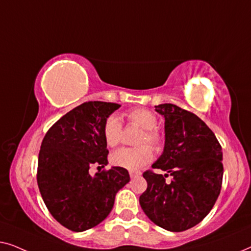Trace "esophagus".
I'll use <instances>...</instances> for the list:
<instances>
[{
	"label": "esophagus",
	"mask_w": 251,
	"mask_h": 251,
	"mask_svg": "<svg viewBox=\"0 0 251 251\" xmlns=\"http://www.w3.org/2000/svg\"><path fill=\"white\" fill-rule=\"evenodd\" d=\"M129 175L131 178H136V177H139L140 175H142V173H140V171H130Z\"/></svg>",
	"instance_id": "obj_1"
}]
</instances>
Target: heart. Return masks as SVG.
I'll list each match as a JSON object with an SVG mask.
<instances>
[{"mask_svg":"<svg viewBox=\"0 0 251 251\" xmlns=\"http://www.w3.org/2000/svg\"><path fill=\"white\" fill-rule=\"evenodd\" d=\"M128 119L133 125L143 129L138 143H150L154 146H159L161 137L155 130L157 125L156 116L147 109H135L128 113ZM105 143L108 146L114 147L121 140V121L116 115H111L106 120L102 128ZM153 157V150L149 145L138 147H122L111 154V162L116 167L125 168L128 170H137L150 162Z\"/></svg>","mask_w":251,"mask_h":251,"instance_id":"heart-1","label":"heart"}]
</instances>
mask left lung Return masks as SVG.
<instances>
[{"instance_id":"8db88e82","label":"left lung","mask_w":251,"mask_h":251,"mask_svg":"<svg viewBox=\"0 0 251 251\" xmlns=\"http://www.w3.org/2000/svg\"><path fill=\"white\" fill-rule=\"evenodd\" d=\"M155 111L164 118V147L152 167L167 174L144 173L147 190L139 197V203L154 224L181 232L199 224L221 193L222 146L193 113L174 104H160ZM168 174L170 183L164 179Z\"/></svg>"}]
</instances>
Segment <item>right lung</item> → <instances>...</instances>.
<instances>
[{
  "instance_id": "obj_1",
  "label": "right lung",
  "mask_w": 251,
  "mask_h": 251,
  "mask_svg": "<svg viewBox=\"0 0 251 251\" xmlns=\"http://www.w3.org/2000/svg\"><path fill=\"white\" fill-rule=\"evenodd\" d=\"M119 107L114 102H84L58 120L41 144V195L53 218L71 231H87L104 221L116 193L130 180L128 170L120 167L95 176L89 173L94 164H108L102 128Z\"/></svg>"
}]
</instances>
